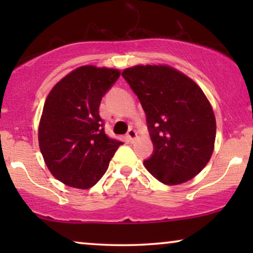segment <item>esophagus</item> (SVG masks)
I'll use <instances>...</instances> for the list:
<instances>
[{"label":"esophagus","mask_w":253,"mask_h":253,"mask_svg":"<svg viewBox=\"0 0 253 253\" xmlns=\"http://www.w3.org/2000/svg\"><path fill=\"white\" fill-rule=\"evenodd\" d=\"M137 137H138V134L133 129H130L129 131H127L126 138H127V140L130 141V143H134V140L137 139Z\"/></svg>","instance_id":"1"}]
</instances>
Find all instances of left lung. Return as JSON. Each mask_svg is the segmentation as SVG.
I'll list each match as a JSON object with an SVG mask.
<instances>
[{"label":"left lung","mask_w":253,"mask_h":253,"mask_svg":"<svg viewBox=\"0 0 253 253\" xmlns=\"http://www.w3.org/2000/svg\"><path fill=\"white\" fill-rule=\"evenodd\" d=\"M122 76L146 114L154 153L144 166L167 185L188 182L209 164L216 122L196 82L167 64H138Z\"/></svg>","instance_id":"1"}]
</instances>
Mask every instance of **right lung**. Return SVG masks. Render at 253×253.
I'll list each match as a JSON object with an SVG mask.
<instances>
[{"label":"right lung","mask_w":253,"mask_h":253,"mask_svg":"<svg viewBox=\"0 0 253 253\" xmlns=\"http://www.w3.org/2000/svg\"><path fill=\"white\" fill-rule=\"evenodd\" d=\"M120 75L119 69L83 65L47 95L38 139L44 164L63 184L77 189L96 184L123 144L107 136L99 115L103 94Z\"/></svg>","instance_id":"right-lung-1"}]
</instances>
